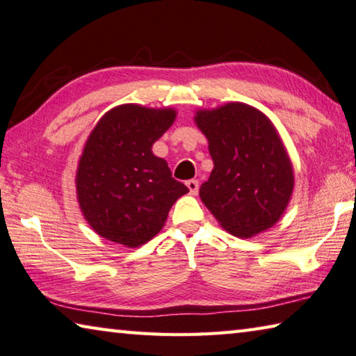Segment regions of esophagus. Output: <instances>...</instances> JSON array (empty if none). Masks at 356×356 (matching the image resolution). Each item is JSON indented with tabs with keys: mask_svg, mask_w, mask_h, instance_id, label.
<instances>
[{
	"mask_svg": "<svg viewBox=\"0 0 356 356\" xmlns=\"http://www.w3.org/2000/svg\"><path fill=\"white\" fill-rule=\"evenodd\" d=\"M186 186H188V189L192 195H195L197 192H199V181H197V179H189V181L186 183Z\"/></svg>",
	"mask_w": 356,
	"mask_h": 356,
	"instance_id": "esophagus-1",
	"label": "esophagus"
}]
</instances>
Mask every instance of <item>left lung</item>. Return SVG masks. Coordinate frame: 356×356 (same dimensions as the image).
<instances>
[{
    "mask_svg": "<svg viewBox=\"0 0 356 356\" xmlns=\"http://www.w3.org/2000/svg\"><path fill=\"white\" fill-rule=\"evenodd\" d=\"M214 168L200 199L232 235L250 238L275 225L293 191V168L276 127L260 110L229 102L199 110Z\"/></svg>",
    "mask_w": 356,
    "mask_h": 356,
    "instance_id": "1",
    "label": "left lung"
}]
</instances>
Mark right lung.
I'll return each mask as SVG.
<instances>
[{
	"label": "right lung",
	"mask_w": 356,
	"mask_h": 356,
	"mask_svg": "<svg viewBox=\"0 0 356 356\" xmlns=\"http://www.w3.org/2000/svg\"><path fill=\"white\" fill-rule=\"evenodd\" d=\"M175 118L173 108L124 104L99 120L75 177L80 209L97 235L127 248L142 246L164 227L173 203L189 192L151 151Z\"/></svg>",
	"instance_id": "right-lung-1"
}]
</instances>
